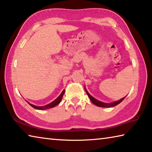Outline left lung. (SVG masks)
<instances>
[{"label": "left lung", "instance_id": "8db88e82", "mask_svg": "<svg viewBox=\"0 0 152 152\" xmlns=\"http://www.w3.org/2000/svg\"><path fill=\"white\" fill-rule=\"evenodd\" d=\"M86 93H87V94H88V97L90 98L91 102H92L94 104H95L96 106H99V107H114V106H116V105L119 104L120 102H122L124 100V99L126 98V97H124V98L121 99V100H120L116 101V102H113V103L108 104V103H104V102H102L99 101V100H96V99H95L94 98H93L92 96L90 95V94L88 93V92H87V91H86Z\"/></svg>", "mask_w": 152, "mask_h": 152}]
</instances>
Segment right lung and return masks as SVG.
<instances>
[{"instance_id":"add662e5","label":"right lung","mask_w":152,"mask_h":152,"mask_svg":"<svg viewBox=\"0 0 152 152\" xmlns=\"http://www.w3.org/2000/svg\"><path fill=\"white\" fill-rule=\"evenodd\" d=\"M65 92V90H64L62 91V92L61 93V94H60L56 100H55L54 101L52 102H51L50 104H49L48 105H46V106H34V105L33 104H29V105H30L32 107H34V108L35 109H37V110H45V109H48V108H51V107H53L54 106H56V105L58 104L60 102H61V100L62 98V96L63 95H64V94Z\"/></svg>"}]
</instances>
